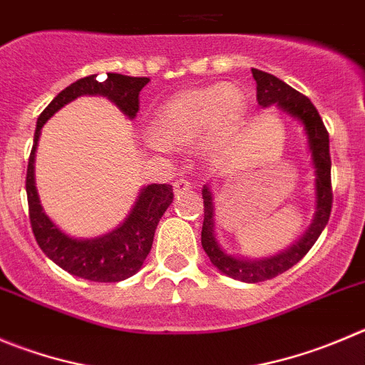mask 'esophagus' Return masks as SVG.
I'll return each mask as SVG.
<instances>
[{"mask_svg":"<svg viewBox=\"0 0 365 365\" xmlns=\"http://www.w3.org/2000/svg\"><path fill=\"white\" fill-rule=\"evenodd\" d=\"M190 187H192V183H190L189 180H185V178L176 180V182H175V194H183V192H187V190H189Z\"/></svg>","mask_w":365,"mask_h":365,"instance_id":"1","label":"esophagus"}]
</instances>
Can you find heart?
I'll list each match as a JSON object with an SVG mask.
<instances>
[{"instance_id": "1", "label": "heart", "mask_w": 365, "mask_h": 365, "mask_svg": "<svg viewBox=\"0 0 365 365\" xmlns=\"http://www.w3.org/2000/svg\"><path fill=\"white\" fill-rule=\"evenodd\" d=\"M243 115L245 97L236 86L189 88L160 108L151 136L160 148H185L202 138L207 151H220L234 140Z\"/></svg>"}]
</instances>
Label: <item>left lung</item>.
<instances>
[{
    "instance_id": "1",
    "label": "left lung",
    "mask_w": 365,
    "mask_h": 365,
    "mask_svg": "<svg viewBox=\"0 0 365 365\" xmlns=\"http://www.w3.org/2000/svg\"><path fill=\"white\" fill-rule=\"evenodd\" d=\"M255 84H257V102L259 106L277 104L282 111L297 118L304 125L308 145L312 151L313 165H315V196L317 210L313 216L309 229L304 236L290 247L288 250L277 255H272L267 259H240L229 255L217 243L214 236V203L212 192L209 185H203V227H202V247L209 255L210 263L229 277L237 279L243 282H261L267 279L277 277L282 272L290 270L294 264L304 257L309 248L315 245L319 236L322 234L324 227L328 225L329 214H331L333 190H331V158H329V135L322 122L321 115L317 111L306 95L299 93L292 86L282 83L275 75L267 71L252 68Z\"/></svg>"
}]
</instances>
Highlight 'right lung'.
Here are the masks:
<instances>
[{
    "mask_svg": "<svg viewBox=\"0 0 365 365\" xmlns=\"http://www.w3.org/2000/svg\"><path fill=\"white\" fill-rule=\"evenodd\" d=\"M149 83V77H129L120 73H108L106 81H97V75H88L64 88L37 118L34 145L30 151L29 169H26V198H29V216L32 232L41 250L50 259L75 277H83L95 282H118L131 277L140 270L153 247V237L158 221L162 220L167 207L173 203V185L153 183L142 189L140 196L133 205L124 223L102 237L95 240H75L66 236L52 223L37 196L34 180V160H36L37 142L41 128L46 124L56 111L81 95H102L110 98L118 110L129 118L136 117L138 95Z\"/></svg>",
    "mask_w": 365,
    "mask_h": 365,
    "instance_id": "obj_1",
    "label": "right lung"
}]
</instances>
